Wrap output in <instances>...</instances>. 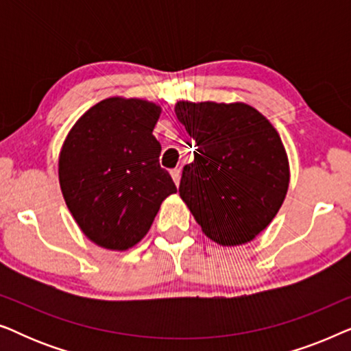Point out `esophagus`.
I'll list each match as a JSON object with an SVG mask.
<instances>
[{"label": "esophagus", "mask_w": 351, "mask_h": 351, "mask_svg": "<svg viewBox=\"0 0 351 351\" xmlns=\"http://www.w3.org/2000/svg\"><path fill=\"white\" fill-rule=\"evenodd\" d=\"M171 176H172V179H174L176 185H179L180 184V169H172Z\"/></svg>", "instance_id": "esophagus-1"}]
</instances>
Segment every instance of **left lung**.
I'll use <instances>...</instances> for the list:
<instances>
[{"label": "left lung", "instance_id": "left-lung-1", "mask_svg": "<svg viewBox=\"0 0 351 351\" xmlns=\"http://www.w3.org/2000/svg\"><path fill=\"white\" fill-rule=\"evenodd\" d=\"M176 114L196 147L193 162L182 171L180 198L213 241H252L275 219L289 186L280 134L243 102L180 100Z\"/></svg>", "mask_w": 351, "mask_h": 351}]
</instances>
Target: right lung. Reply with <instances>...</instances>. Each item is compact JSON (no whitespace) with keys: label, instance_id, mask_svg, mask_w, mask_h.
I'll return each instance as SVG.
<instances>
[{"label":"right lung","instance_id":"add662e5","mask_svg":"<svg viewBox=\"0 0 351 351\" xmlns=\"http://www.w3.org/2000/svg\"><path fill=\"white\" fill-rule=\"evenodd\" d=\"M160 105L110 97L90 107L70 129L59 156L66 208L86 237L110 251L136 246L162 201L176 193L160 166L153 129Z\"/></svg>","mask_w":351,"mask_h":351}]
</instances>
